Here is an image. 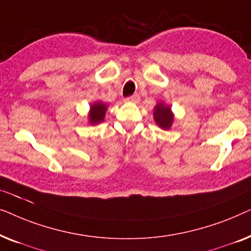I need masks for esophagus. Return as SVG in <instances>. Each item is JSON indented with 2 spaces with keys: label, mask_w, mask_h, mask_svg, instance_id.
I'll use <instances>...</instances> for the list:
<instances>
[{
  "label": "esophagus",
  "mask_w": 251,
  "mask_h": 251,
  "mask_svg": "<svg viewBox=\"0 0 251 251\" xmlns=\"http://www.w3.org/2000/svg\"><path fill=\"white\" fill-rule=\"evenodd\" d=\"M140 100V97H139V95H132V96H130V97H126V99H125V101H126V102H138Z\"/></svg>",
  "instance_id": "obj_1"
}]
</instances>
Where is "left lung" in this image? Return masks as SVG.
Returning a JSON list of instances; mask_svg holds the SVG:
<instances>
[{
  "mask_svg": "<svg viewBox=\"0 0 251 251\" xmlns=\"http://www.w3.org/2000/svg\"><path fill=\"white\" fill-rule=\"evenodd\" d=\"M154 121L161 129H169L174 121V114L171 112V107L164 102H157L154 108Z\"/></svg>",
  "mask_w": 251,
  "mask_h": 251,
  "instance_id": "8db88e82",
  "label": "left lung"
}]
</instances>
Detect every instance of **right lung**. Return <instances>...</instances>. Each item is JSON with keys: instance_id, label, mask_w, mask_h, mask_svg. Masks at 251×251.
Returning a JSON list of instances; mask_svg holds the SVG:
<instances>
[{"instance_id": "obj_1", "label": "right lung", "mask_w": 251, "mask_h": 251, "mask_svg": "<svg viewBox=\"0 0 251 251\" xmlns=\"http://www.w3.org/2000/svg\"><path fill=\"white\" fill-rule=\"evenodd\" d=\"M106 108H107V106L101 101H97L92 104L90 107V113H89V122L91 125H98V123L104 121Z\"/></svg>"}]
</instances>
